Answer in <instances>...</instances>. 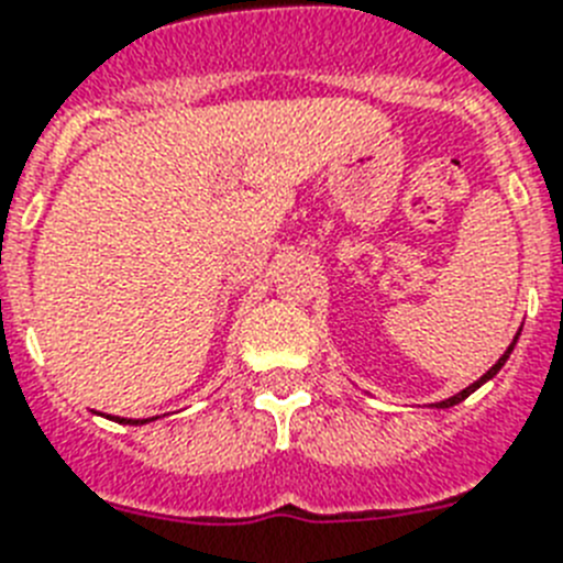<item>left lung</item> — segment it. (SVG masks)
Segmentation results:
<instances>
[{
  "instance_id": "obj_1",
  "label": "left lung",
  "mask_w": 563,
  "mask_h": 563,
  "mask_svg": "<svg viewBox=\"0 0 563 563\" xmlns=\"http://www.w3.org/2000/svg\"><path fill=\"white\" fill-rule=\"evenodd\" d=\"M518 334H521V329H518V332H515L512 343H509V346H507V352L500 354L498 361H495V366H493V369H489V372H484V375H481L478 380H475V384H470V386H466V389H461V391H457V395H452V398H446V400H438V404H432V409H452V406H457V404H461V400H466V398H470L472 391H475V389H481V386H484L486 380H493V377L498 375L500 369H504V363L509 361V354H512L515 343H518Z\"/></svg>"
}]
</instances>
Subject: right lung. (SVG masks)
Instances as JSON below:
<instances>
[{"mask_svg": "<svg viewBox=\"0 0 563 563\" xmlns=\"http://www.w3.org/2000/svg\"><path fill=\"white\" fill-rule=\"evenodd\" d=\"M157 418H113V420H117V423H129V427H143V423H148V420H157Z\"/></svg>", "mask_w": 563, "mask_h": 563, "instance_id": "right-lung-1", "label": "right lung"}]
</instances>
